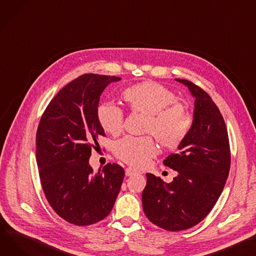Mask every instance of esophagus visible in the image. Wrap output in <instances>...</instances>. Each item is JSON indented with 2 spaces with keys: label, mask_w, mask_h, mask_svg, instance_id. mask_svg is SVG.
Returning a JSON list of instances; mask_svg holds the SVG:
<instances>
[{
  "label": "esophagus",
  "mask_w": 256,
  "mask_h": 256,
  "mask_svg": "<svg viewBox=\"0 0 256 256\" xmlns=\"http://www.w3.org/2000/svg\"><path fill=\"white\" fill-rule=\"evenodd\" d=\"M137 173H138V171H136V170H134L132 168H126V176H132V175L137 174Z\"/></svg>",
  "instance_id": "34e87169"
}]
</instances>
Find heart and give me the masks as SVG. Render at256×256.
I'll return each mask as SVG.
<instances>
[{"label":"heart","instance_id":"b5f03b06","mask_svg":"<svg viewBox=\"0 0 256 256\" xmlns=\"http://www.w3.org/2000/svg\"><path fill=\"white\" fill-rule=\"evenodd\" d=\"M122 96L130 111L146 116L144 132L152 134L164 148H177L188 134L192 119L187 107L176 100L175 94L164 85L150 81L134 84ZM96 117L106 132L118 134L122 132L124 114L114 104H100ZM113 151L122 162L142 168L156 154L158 148L151 137H126L114 144Z\"/></svg>","mask_w":256,"mask_h":256}]
</instances>
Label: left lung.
Returning a JSON list of instances; mask_svg holds the SVG:
<instances>
[{
    "label": "left lung",
    "mask_w": 256,
    "mask_h": 256,
    "mask_svg": "<svg viewBox=\"0 0 256 256\" xmlns=\"http://www.w3.org/2000/svg\"><path fill=\"white\" fill-rule=\"evenodd\" d=\"M194 98L192 128L164 164L177 171L166 183L146 174L142 192L143 210L156 226L171 232L190 228L213 209L224 190L230 166L228 134L224 117L211 96L198 85L175 79Z\"/></svg>",
    "instance_id": "1"
}]
</instances>
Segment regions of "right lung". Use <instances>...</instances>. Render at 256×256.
I'll list each match as a JSON object with an SVG mask.
<instances>
[{"label":"right lung","instance_id":"obj_1","mask_svg":"<svg viewBox=\"0 0 256 256\" xmlns=\"http://www.w3.org/2000/svg\"><path fill=\"white\" fill-rule=\"evenodd\" d=\"M120 77L84 74L62 88L43 113L36 137V160L49 205L75 226H90L111 212L124 170L107 164L94 173L92 147L104 130L98 122L100 96Z\"/></svg>","mask_w":256,"mask_h":256}]
</instances>
